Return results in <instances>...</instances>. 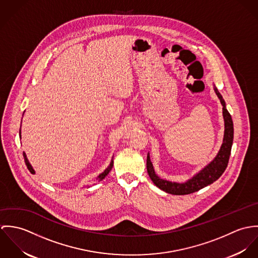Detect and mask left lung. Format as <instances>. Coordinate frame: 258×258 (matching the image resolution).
<instances>
[{"label": "left lung", "instance_id": "1", "mask_svg": "<svg viewBox=\"0 0 258 258\" xmlns=\"http://www.w3.org/2000/svg\"><path fill=\"white\" fill-rule=\"evenodd\" d=\"M215 90L222 105V114L224 119V137H223V143L221 145V150L218 156L215 158V160L211 164H209L205 169H203L199 174H197L186 183L184 184L172 183V182L160 179L155 174L153 165L151 163V160L148 154V175L154 184H156L159 188L165 190L166 192H169L172 195H188V194L198 191L199 189L209 184H213L215 181H217L223 174V172L227 167L230 152H231L232 141H233V123H232L230 114L225 108V102L222 99L221 93L218 91L217 88H215Z\"/></svg>", "mask_w": 258, "mask_h": 258}]
</instances>
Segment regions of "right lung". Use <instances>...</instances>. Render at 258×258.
Segmentation results:
<instances>
[{
	"label": "right lung",
	"mask_w": 258,
	"mask_h": 258,
	"mask_svg": "<svg viewBox=\"0 0 258 258\" xmlns=\"http://www.w3.org/2000/svg\"><path fill=\"white\" fill-rule=\"evenodd\" d=\"M21 131V130H20ZM20 134H21V132H20ZM23 155H24V158H25V162H26V165H27V167H28V169L30 170V172L32 173V174H35V171H34V169H33V167L31 166V164L29 163V161H28V159H27V156H26V154L25 153H23ZM112 166H113V161H111L110 166L102 173V174H100L99 176H98V178H97V181L99 182V181H101V180H103L106 176H107V174L109 173V171L111 170V168H112Z\"/></svg>",
	"instance_id": "right-lung-1"
}]
</instances>
